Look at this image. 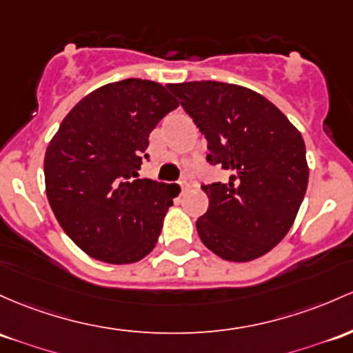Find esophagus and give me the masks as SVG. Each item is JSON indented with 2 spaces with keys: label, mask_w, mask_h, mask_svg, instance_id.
I'll return each mask as SVG.
<instances>
[{
  "label": "esophagus",
  "mask_w": 353,
  "mask_h": 353,
  "mask_svg": "<svg viewBox=\"0 0 353 353\" xmlns=\"http://www.w3.org/2000/svg\"><path fill=\"white\" fill-rule=\"evenodd\" d=\"M179 185H181V189H183V192L185 191V189H188L189 188V183H188V181H181V183H179Z\"/></svg>",
  "instance_id": "34e87169"
}]
</instances>
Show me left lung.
<instances>
[{
    "mask_svg": "<svg viewBox=\"0 0 353 353\" xmlns=\"http://www.w3.org/2000/svg\"><path fill=\"white\" fill-rule=\"evenodd\" d=\"M208 139V161L230 172L203 185L208 211L196 221L208 250L246 263L273 250L295 223L308 185L305 142L258 92L223 82L169 83Z\"/></svg>",
    "mask_w": 353,
    "mask_h": 353,
    "instance_id": "1",
    "label": "left lung"
}]
</instances>
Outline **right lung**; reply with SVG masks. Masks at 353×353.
I'll use <instances>...</instances> for the list:
<instances>
[{
	"mask_svg": "<svg viewBox=\"0 0 353 353\" xmlns=\"http://www.w3.org/2000/svg\"><path fill=\"white\" fill-rule=\"evenodd\" d=\"M179 107L164 85L127 79L83 97L45 152L46 197L88 256L129 265L156 246L176 184L137 179L159 120Z\"/></svg>",
	"mask_w": 353,
	"mask_h": 353,
	"instance_id": "obj_1",
	"label": "right lung"
}]
</instances>
